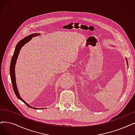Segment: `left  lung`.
Segmentation results:
<instances>
[{
	"label": "left lung",
	"mask_w": 135,
	"mask_h": 135,
	"mask_svg": "<svg viewBox=\"0 0 135 135\" xmlns=\"http://www.w3.org/2000/svg\"><path fill=\"white\" fill-rule=\"evenodd\" d=\"M126 61H127V65H128V62H127V59H126Z\"/></svg>",
	"instance_id": "obj_1"
}]
</instances>
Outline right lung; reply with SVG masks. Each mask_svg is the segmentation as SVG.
<instances>
[{
  "label": "right lung",
  "instance_id": "right-lung-1",
  "mask_svg": "<svg viewBox=\"0 0 135 135\" xmlns=\"http://www.w3.org/2000/svg\"><path fill=\"white\" fill-rule=\"evenodd\" d=\"M39 34H31L30 35L27 36L26 37H25L24 39L21 40L18 44L17 45H16L15 47V49L14 52V54L12 56V60H11V63H10V78H11V81H12V86H13V90L14 91V93L16 95V96H17V98L20 99V100L22 101L23 102H24V103L25 104V105H26L28 107H31V108H33L35 109H36V108H35V107H31L30 106H29L28 104L26 103L25 101H24L21 98V97L19 95L18 90L17 87V85H16V81H15V64H16V61H17L18 56L19 55V54L20 52V50L21 49V48L22 47V46L27 43L28 42H29L31 39L32 37H33L34 36H36V35H38Z\"/></svg>",
  "mask_w": 135,
  "mask_h": 135
}]
</instances>
